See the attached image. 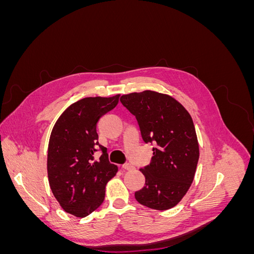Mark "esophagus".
<instances>
[{"label": "esophagus", "instance_id": "1", "mask_svg": "<svg viewBox=\"0 0 254 254\" xmlns=\"http://www.w3.org/2000/svg\"><path fill=\"white\" fill-rule=\"evenodd\" d=\"M123 168H124L125 171H131V170H133V166L131 165V164H129V163H125L124 165H123Z\"/></svg>", "mask_w": 254, "mask_h": 254}]
</instances>
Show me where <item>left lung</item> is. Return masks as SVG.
Instances as JSON below:
<instances>
[{
    "mask_svg": "<svg viewBox=\"0 0 254 254\" xmlns=\"http://www.w3.org/2000/svg\"><path fill=\"white\" fill-rule=\"evenodd\" d=\"M123 106L139 123L145 143H155L149 165L141 168L145 187L136 201L165 211L178 204L194 180L199 145L193 120L187 109L167 94L146 90L121 97Z\"/></svg>",
    "mask_w": 254,
    "mask_h": 254,
    "instance_id": "1",
    "label": "left lung"
}]
</instances>
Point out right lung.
<instances>
[{
    "label": "right lung",
    "mask_w": 254,
    "mask_h": 254,
    "mask_svg": "<svg viewBox=\"0 0 254 254\" xmlns=\"http://www.w3.org/2000/svg\"><path fill=\"white\" fill-rule=\"evenodd\" d=\"M112 97H86L72 104L53 127L48 148V177L53 195L61 207L76 217H86L105 199L106 184L118 166L108 160L98 143L96 124L119 103ZM99 147L103 155L96 161Z\"/></svg>",
    "instance_id": "add662e5"
}]
</instances>
